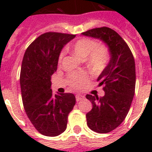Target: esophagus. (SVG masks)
Segmentation results:
<instances>
[{
	"instance_id": "1",
	"label": "esophagus",
	"mask_w": 152,
	"mask_h": 152,
	"mask_svg": "<svg viewBox=\"0 0 152 152\" xmlns=\"http://www.w3.org/2000/svg\"><path fill=\"white\" fill-rule=\"evenodd\" d=\"M83 99H84V96H83V95H76V100L77 102L81 101V100H83Z\"/></svg>"
}]
</instances>
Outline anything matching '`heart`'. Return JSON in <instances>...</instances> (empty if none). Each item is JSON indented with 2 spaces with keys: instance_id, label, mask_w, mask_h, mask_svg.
Returning a JSON list of instances; mask_svg holds the SVG:
<instances>
[{
  "instance_id": "heart-1",
  "label": "heart",
  "mask_w": 152,
  "mask_h": 152,
  "mask_svg": "<svg viewBox=\"0 0 152 152\" xmlns=\"http://www.w3.org/2000/svg\"><path fill=\"white\" fill-rule=\"evenodd\" d=\"M70 50L76 57L81 59L86 58L88 64L95 72L102 71L109 61V51L105 46L98 45V42L92 39L82 38L74 42ZM64 56L61 52L58 57V62L61 63ZM69 83L72 88L80 89L88 80L89 76L87 72L71 74L69 76Z\"/></svg>"
}]
</instances>
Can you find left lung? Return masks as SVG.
<instances>
[{
	"label": "left lung",
	"instance_id": "obj_1",
	"mask_svg": "<svg viewBox=\"0 0 152 152\" xmlns=\"http://www.w3.org/2000/svg\"><path fill=\"white\" fill-rule=\"evenodd\" d=\"M82 34L101 39L110 53V61L97 80L99 86L103 85L105 95H86L92 103L86 114L88 126L94 132L107 133L122 123L132 104L136 87L134 57L125 40L110 27L93 28Z\"/></svg>",
	"mask_w": 152,
	"mask_h": 152
}]
</instances>
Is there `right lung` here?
<instances>
[{
	"label": "right lung",
	"mask_w": 152,
	"mask_h": 152,
	"mask_svg": "<svg viewBox=\"0 0 152 152\" xmlns=\"http://www.w3.org/2000/svg\"><path fill=\"white\" fill-rule=\"evenodd\" d=\"M75 36L44 33L30 44L23 58L20 81L23 107L32 125L44 136L57 137L64 132L76 104L73 94L53 95L50 88L61 50Z\"/></svg>",
	"instance_id": "right-lung-1"
}]
</instances>
